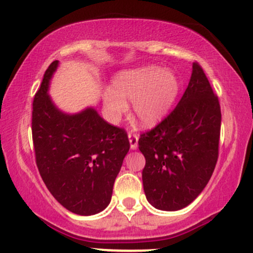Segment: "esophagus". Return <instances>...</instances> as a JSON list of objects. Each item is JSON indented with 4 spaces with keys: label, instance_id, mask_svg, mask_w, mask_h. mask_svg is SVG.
Listing matches in <instances>:
<instances>
[{
    "label": "esophagus",
    "instance_id": "obj_1",
    "mask_svg": "<svg viewBox=\"0 0 253 253\" xmlns=\"http://www.w3.org/2000/svg\"><path fill=\"white\" fill-rule=\"evenodd\" d=\"M128 139H129V144H130V149L135 150L138 147V140L139 136L135 133H128Z\"/></svg>",
    "mask_w": 253,
    "mask_h": 253
}]
</instances>
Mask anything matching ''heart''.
Segmentation results:
<instances>
[{
    "label": "heart",
    "instance_id": "heart-1",
    "mask_svg": "<svg viewBox=\"0 0 253 253\" xmlns=\"http://www.w3.org/2000/svg\"><path fill=\"white\" fill-rule=\"evenodd\" d=\"M179 91L178 77L170 70L144 68L123 72L114 80L113 91L104 94V107L118 120L133 102V114L141 126L152 127L169 113Z\"/></svg>",
    "mask_w": 253,
    "mask_h": 253
}]
</instances>
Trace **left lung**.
<instances>
[{
  "instance_id": "left-lung-1",
  "label": "left lung",
  "mask_w": 253,
  "mask_h": 253,
  "mask_svg": "<svg viewBox=\"0 0 253 253\" xmlns=\"http://www.w3.org/2000/svg\"><path fill=\"white\" fill-rule=\"evenodd\" d=\"M221 109L197 62L177 106L139 138L144 191L153 207L178 211L205 189L219 157Z\"/></svg>"
}]
</instances>
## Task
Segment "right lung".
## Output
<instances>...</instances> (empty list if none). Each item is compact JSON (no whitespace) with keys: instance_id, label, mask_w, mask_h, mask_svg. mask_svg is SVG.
<instances>
[{"instance_id":"1","label":"right lung","mask_w":253,"mask_h":253,"mask_svg":"<svg viewBox=\"0 0 253 253\" xmlns=\"http://www.w3.org/2000/svg\"><path fill=\"white\" fill-rule=\"evenodd\" d=\"M54 60L34 95L32 138L36 163L47 189L63 207L80 215L109 205L113 185L129 150L124 128L104 121L95 109L63 114L47 95Z\"/></svg>"}]
</instances>
